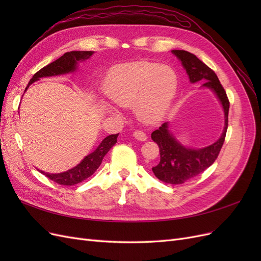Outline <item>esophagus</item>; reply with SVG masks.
<instances>
[{
    "label": "esophagus",
    "instance_id": "1",
    "mask_svg": "<svg viewBox=\"0 0 261 261\" xmlns=\"http://www.w3.org/2000/svg\"><path fill=\"white\" fill-rule=\"evenodd\" d=\"M133 136L135 137L137 140H140V141H145L147 139V135L141 130H135L133 133Z\"/></svg>",
    "mask_w": 261,
    "mask_h": 261
}]
</instances>
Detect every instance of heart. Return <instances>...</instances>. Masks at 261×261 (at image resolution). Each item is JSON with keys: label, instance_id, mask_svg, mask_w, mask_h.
I'll use <instances>...</instances> for the list:
<instances>
[{"label": "heart", "instance_id": "b5f03b06", "mask_svg": "<svg viewBox=\"0 0 261 261\" xmlns=\"http://www.w3.org/2000/svg\"><path fill=\"white\" fill-rule=\"evenodd\" d=\"M177 90L174 69L153 62H134L110 70L103 83L106 96L120 107L134 106L138 120L154 123L167 114ZM109 112L116 109L105 105Z\"/></svg>", "mask_w": 261, "mask_h": 261}]
</instances>
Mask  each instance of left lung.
Returning <instances> with one entry per match:
<instances>
[{
    "mask_svg": "<svg viewBox=\"0 0 261 261\" xmlns=\"http://www.w3.org/2000/svg\"><path fill=\"white\" fill-rule=\"evenodd\" d=\"M172 53L180 61L189 82L192 84L203 82L202 87L213 91L224 112L222 135L216 143L204 148L195 149L181 145L170 132L168 122L152 132L151 138L160 149V161L152 168V172L164 183L177 185L200 174L216 161L225 139L230 102L216 73L196 55L184 50H172Z\"/></svg>",
    "mask_w": 261,
    "mask_h": 261,
    "instance_id": "8db88e82",
    "label": "left lung"
}]
</instances>
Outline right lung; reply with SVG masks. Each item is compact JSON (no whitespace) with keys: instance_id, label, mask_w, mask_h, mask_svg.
<instances>
[{"instance_id":"obj_1","label":"right lung","mask_w":261,"mask_h":261,"mask_svg":"<svg viewBox=\"0 0 261 261\" xmlns=\"http://www.w3.org/2000/svg\"><path fill=\"white\" fill-rule=\"evenodd\" d=\"M92 54H93V51L66 52L57 61L50 63L49 65L44 66L43 68L39 70V72H37L30 80L28 86L26 87V90L31 84L39 81L42 77L58 76V75L75 72L78 67V62L88 60ZM117 136L118 134L107 136L103 140L101 141V144L97 147V149L94 150L93 152L86 155L80 164H77L76 167L72 168L70 170H67L66 172L55 173V174H53V173L52 174L51 173H45L43 171H40V172L43 175L49 177L50 179H52L53 181H55V183H58L60 185L72 186V185L81 183V181L91 176L93 173L96 172V170L100 167L102 160H103V156L109 152V150L116 144Z\"/></svg>"}]
</instances>
